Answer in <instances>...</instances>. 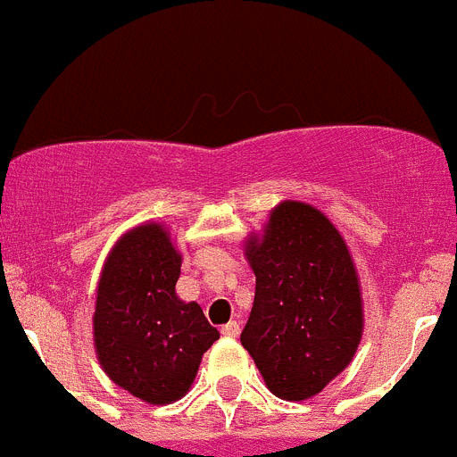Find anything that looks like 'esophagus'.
Segmentation results:
<instances>
[{
	"label": "esophagus",
	"mask_w": 457,
	"mask_h": 457,
	"mask_svg": "<svg viewBox=\"0 0 457 457\" xmlns=\"http://www.w3.org/2000/svg\"><path fill=\"white\" fill-rule=\"evenodd\" d=\"M222 336H227V337H237L239 336V322H228V324H224L222 327Z\"/></svg>",
	"instance_id": "esophagus-1"
}]
</instances>
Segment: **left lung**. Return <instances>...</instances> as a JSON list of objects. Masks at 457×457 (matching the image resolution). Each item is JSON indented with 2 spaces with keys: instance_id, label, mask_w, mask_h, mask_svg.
I'll return each instance as SVG.
<instances>
[{
  "instance_id": "obj_1",
  "label": "left lung",
  "mask_w": 457,
  "mask_h": 457,
  "mask_svg": "<svg viewBox=\"0 0 457 457\" xmlns=\"http://www.w3.org/2000/svg\"><path fill=\"white\" fill-rule=\"evenodd\" d=\"M255 302L244 327L266 386L282 400H309L340 376L362 340L360 278L340 230L315 206L282 202L262 237L244 246Z\"/></svg>"
}]
</instances>
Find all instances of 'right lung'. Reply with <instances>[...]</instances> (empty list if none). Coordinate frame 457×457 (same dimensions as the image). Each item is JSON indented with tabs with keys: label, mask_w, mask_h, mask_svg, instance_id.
<instances>
[{
	"label": "right lung",
	"mask_w": 457,
	"mask_h": 457,
	"mask_svg": "<svg viewBox=\"0 0 457 457\" xmlns=\"http://www.w3.org/2000/svg\"><path fill=\"white\" fill-rule=\"evenodd\" d=\"M182 253L164 224L121 235L104 262L93 340L104 373L148 404L187 395L202 355L220 337L197 302H182L175 282Z\"/></svg>",
	"instance_id": "obj_1"
}]
</instances>
